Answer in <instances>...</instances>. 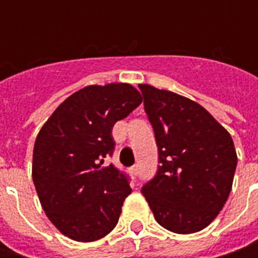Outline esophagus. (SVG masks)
Instances as JSON below:
<instances>
[{
    "mask_svg": "<svg viewBox=\"0 0 258 258\" xmlns=\"http://www.w3.org/2000/svg\"><path fill=\"white\" fill-rule=\"evenodd\" d=\"M129 171H131V173H132V175H135V176H136V175H138V172H139V168H138V165H134V166H132Z\"/></svg>",
    "mask_w": 258,
    "mask_h": 258,
    "instance_id": "obj_1",
    "label": "esophagus"
}]
</instances>
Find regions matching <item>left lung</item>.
<instances>
[{
	"instance_id": "1",
	"label": "left lung",
	"mask_w": 258,
	"mask_h": 258,
	"mask_svg": "<svg viewBox=\"0 0 258 258\" xmlns=\"http://www.w3.org/2000/svg\"><path fill=\"white\" fill-rule=\"evenodd\" d=\"M158 145L159 166L142 186L155 220L176 234L204 230L231 192L237 154L230 134L201 104L139 85Z\"/></svg>"
}]
</instances>
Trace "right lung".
Listing matches in <instances>:
<instances>
[{
    "label": "right lung",
    "instance_id": "add662e5",
    "mask_svg": "<svg viewBox=\"0 0 258 258\" xmlns=\"http://www.w3.org/2000/svg\"><path fill=\"white\" fill-rule=\"evenodd\" d=\"M142 103L127 83L87 86L43 124L33 152V181L48 220L75 241H96L116 227L129 178L106 161L112 129Z\"/></svg>",
    "mask_w": 258,
    "mask_h": 258
}]
</instances>
